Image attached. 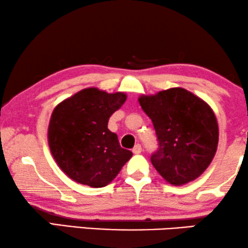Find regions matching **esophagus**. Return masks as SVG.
Segmentation results:
<instances>
[{
	"label": "esophagus",
	"mask_w": 248,
	"mask_h": 248,
	"mask_svg": "<svg viewBox=\"0 0 248 248\" xmlns=\"http://www.w3.org/2000/svg\"><path fill=\"white\" fill-rule=\"evenodd\" d=\"M141 151H142V148H141L140 144H137L134 148H132V153H134V154H140Z\"/></svg>",
	"instance_id": "esophagus-1"
}]
</instances>
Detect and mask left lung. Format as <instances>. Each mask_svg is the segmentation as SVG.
I'll return each mask as SVG.
<instances>
[{
	"mask_svg": "<svg viewBox=\"0 0 248 248\" xmlns=\"http://www.w3.org/2000/svg\"><path fill=\"white\" fill-rule=\"evenodd\" d=\"M139 104L157 137V148L151 156L156 170L174 186L200 176L218 146V124L210 107L180 88L139 97Z\"/></svg>",
	"mask_w": 248,
	"mask_h": 248,
	"instance_id": "left-lung-1",
	"label": "left lung"
}]
</instances>
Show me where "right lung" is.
<instances>
[{"label":"right lung","mask_w":248,"mask_h":248,"mask_svg":"<svg viewBox=\"0 0 248 248\" xmlns=\"http://www.w3.org/2000/svg\"><path fill=\"white\" fill-rule=\"evenodd\" d=\"M124 93L108 94L90 88L55 108L48 128L54 158L66 175L92 187H102L118 175L132 153L120 146L108 129L113 112L124 103Z\"/></svg>","instance_id":"1"}]
</instances>
